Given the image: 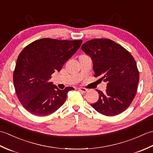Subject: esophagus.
I'll list each match as a JSON object with an SVG mask.
<instances>
[{
	"instance_id": "obj_1",
	"label": "esophagus",
	"mask_w": 153,
	"mask_h": 153,
	"mask_svg": "<svg viewBox=\"0 0 153 153\" xmlns=\"http://www.w3.org/2000/svg\"><path fill=\"white\" fill-rule=\"evenodd\" d=\"M79 90L81 92H82V93H86L88 89H86V88H84V87H79Z\"/></svg>"
}]
</instances>
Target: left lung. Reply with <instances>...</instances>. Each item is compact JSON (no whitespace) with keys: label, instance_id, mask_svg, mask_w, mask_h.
I'll return each mask as SVG.
<instances>
[{"label":"left lung","instance_id":"1","mask_svg":"<svg viewBox=\"0 0 153 153\" xmlns=\"http://www.w3.org/2000/svg\"><path fill=\"white\" fill-rule=\"evenodd\" d=\"M82 50L91 58L94 76L107 83L106 93L97 90L99 100L91 106L108 116L123 112L137 92L139 74L134 58L121 45L108 39L87 41Z\"/></svg>","mask_w":153,"mask_h":153}]
</instances>
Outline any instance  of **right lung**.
Instances as JSON below:
<instances>
[{
  "instance_id": "right-lung-1",
  "label": "right lung",
  "mask_w": 153,
  "mask_h": 153,
  "mask_svg": "<svg viewBox=\"0 0 153 153\" xmlns=\"http://www.w3.org/2000/svg\"><path fill=\"white\" fill-rule=\"evenodd\" d=\"M82 40L44 38L32 42L19 54L14 71V85L22 106L29 112L45 116L64 105L69 91L60 90L50 82L51 75L78 50Z\"/></svg>"
}]
</instances>
